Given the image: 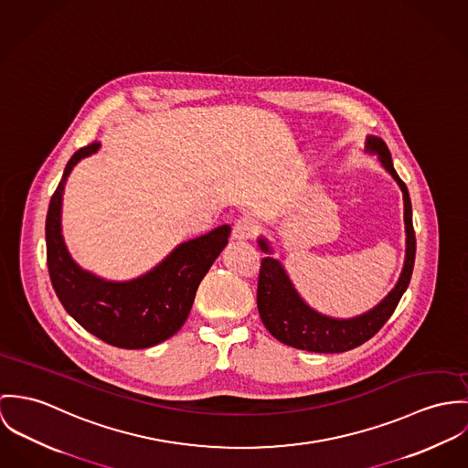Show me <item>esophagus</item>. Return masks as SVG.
<instances>
[{
    "instance_id": "1",
    "label": "esophagus",
    "mask_w": 468,
    "mask_h": 468,
    "mask_svg": "<svg viewBox=\"0 0 468 468\" xmlns=\"http://www.w3.org/2000/svg\"><path fill=\"white\" fill-rule=\"evenodd\" d=\"M257 233H259V224H257V220L251 218V217H240V218H237L235 224H233V231H231V235H233L235 240H250V239H253Z\"/></svg>"
}]
</instances>
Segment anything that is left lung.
Listing matches in <instances>:
<instances>
[{
	"mask_svg": "<svg viewBox=\"0 0 468 468\" xmlns=\"http://www.w3.org/2000/svg\"><path fill=\"white\" fill-rule=\"evenodd\" d=\"M366 145L367 151L378 154L382 166L393 176L404 196V222L408 239L402 274L395 289L373 311L352 319H334L312 311L296 292L294 285L291 283L285 269L278 260L271 257L260 260L257 305L261 323L280 343L292 348L317 354H341L361 346L391 317L411 282L415 267L416 237L408 186L395 172L389 149L380 138L369 136ZM259 244L265 253L271 251L269 244L263 239H260Z\"/></svg>",
	"mask_w": 468,
	"mask_h": 468,
	"instance_id": "1",
	"label": "left lung"
}]
</instances>
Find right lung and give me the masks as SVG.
I'll return each mask as SVG.
<instances>
[{
    "mask_svg": "<svg viewBox=\"0 0 468 468\" xmlns=\"http://www.w3.org/2000/svg\"><path fill=\"white\" fill-rule=\"evenodd\" d=\"M99 142L68 161L47 215V263L57 298L66 312L107 345L140 350L172 337L186 321L197 287L228 244V224L177 246L151 272L131 282H105L82 271L66 251L60 235V205L66 177Z\"/></svg>",
    "mask_w": 468,
    "mask_h": 468,
    "instance_id": "obj_1",
    "label": "right lung"
}]
</instances>
